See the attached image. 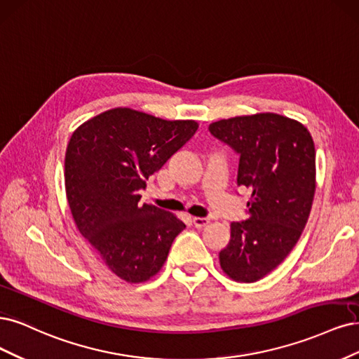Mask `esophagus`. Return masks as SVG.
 Here are the masks:
<instances>
[{"label": "esophagus", "mask_w": 359, "mask_h": 359, "mask_svg": "<svg viewBox=\"0 0 359 359\" xmlns=\"http://www.w3.org/2000/svg\"><path fill=\"white\" fill-rule=\"evenodd\" d=\"M192 222L196 228H204L210 224V219L209 217H194Z\"/></svg>", "instance_id": "34e87169"}]
</instances>
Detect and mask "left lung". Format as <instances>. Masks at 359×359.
<instances>
[{"label":"left lung","instance_id":"8db88e82","mask_svg":"<svg viewBox=\"0 0 359 359\" xmlns=\"http://www.w3.org/2000/svg\"><path fill=\"white\" fill-rule=\"evenodd\" d=\"M209 130L240 155L237 183L252 192L249 217L231 222L219 262L229 279L253 283L283 262L307 224L316 191L313 138L302 122L270 111L221 119Z\"/></svg>","mask_w":359,"mask_h":359}]
</instances>
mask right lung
<instances>
[{
	"instance_id": "1",
	"label": "right lung",
	"mask_w": 359,
	"mask_h": 359,
	"mask_svg": "<svg viewBox=\"0 0 359 359\" xmlns=\"http://www.w3.org/2000/svg\"><path fill=\"white\" fill-rule=\"evenodd\" d=\"M196 130L195 121L116 107L83 122L68 142L65 192L76 226L125 282L156 276L187 228L176 215L140 204L138 191Z\"/></svg>"
}]
</instances>
